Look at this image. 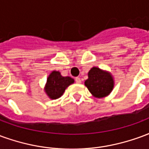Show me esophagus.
<instances>
[{
  "instance_id": "34e87169",
  "label": "esophagus",
  "mask_w": 149,
  "mask_h": 149,
  "mask_svg": "<svg viewBox=\"0 0 149 149\" xmlns=\"http://www.w3.org/2000/svg\"><path fill=\"white\" fill-rule=\"evenodd\" d=\"M75 81H76V83H77V84H81V79H80L79 77H76Z\"/></svg>"
}]
</instances>
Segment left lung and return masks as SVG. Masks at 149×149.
<instances>
[{
    "label": "left lung",
    "mask_w": 149,
    "mask_h": 149,
    "mask_svg": "<svg viewBox=\"0 0 149 149\" xmlns=\"http://www.w3.org/2000/svg\"><path fill=\"white\" fill-rule=\"evenodd\" d=\"M114 78L112 73L98 67H93L88 72V79L84 85L96 98L108 97L114 88Z\"/></svg>",
    "instance_id": "left-lung-1"
}]
</instances>
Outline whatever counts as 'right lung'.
<instances>
[{
    "mask_svg": "<svg viewBox=\"0 0 149 149\" xmlns=\"http://www.w3.org/2000/svg\"><path fill=\"white\" fill-rule=\"evenodd\" d=\"M74 83L70 77H63L59 71H52L47 78L44 90L49 99L56 100L61 97L65 89Z\"/></svg>",
    "mask_w": 149,
    "mask_h": 149,
    "instance_id": "obj_1",
    "label": "right lung"
}]
</instances>
